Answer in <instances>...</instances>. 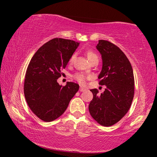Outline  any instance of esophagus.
Wrapping results in <instances>:
<instances>
[{"label":"esophagus","mask_w":157,"mask_h":157,"mask_svg":"<svg viewBox=\"0 0 157 157\" xmlns=\"http://www.w3.org/2000/svg\"><path fill=\"white\" fill-rule=\"evenodd\" d=\"M86 91V89H85V88L82 87V86H81L80 89H79V91H81V92H83V91Z\"/></svg>","instance_id":"34e87169"}]
</instances>
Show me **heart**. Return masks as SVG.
Returning <instances> with one entry per match:
<instances>
[{
  "instance_id": "1",
  "label": "heart",
  "mask_w": 157,
  "mask_h": 157,
  "mask_svg": "<svg viewBox=\"0 0 157 157\" xmlns=\"http://www.w3.org/2000/svg\"><path fill=\"white\" fill-rule=\"evenodd\" d=\"M86 55L88 59H89L90 62L95 61V60H98V57L97 54L95 52H94L93 51H87L86 53ZM75 59H76V54H73L69 59V63H72ZM74 78L78 81L80 84L85 85L86 83V81L91 78V76L84 74L83 73H77V74L74 75Z\"/></svg>"
}]
</instances>
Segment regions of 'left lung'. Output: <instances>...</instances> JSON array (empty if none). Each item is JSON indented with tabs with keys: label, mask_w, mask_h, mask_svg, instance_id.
Segmentation results:
<instances>
[{
	"label": "left lung",
	"mask_w": 157,
	"mask_h": 157,
	"mask_svg": "<svg viewBox=\"0 0 157 157\" xmlns=\"http://www.w3.org/2000/svg\"><path fill=\"white\" fill-rule=\"evenodd\" d=\"M96 48L101 54L103 66L98 79L106 86L98 96L97 89H91L93 99L89 110L98 124L110 126L119 121L129 110L134 95V77L130 61L117 46L99 40Z\"/></svg>",
	"instance_id": "8db88e82"
}]
</instances>
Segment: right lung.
Listing matches in <instances>:
<instances>
[{"mask_svg":"<svg viewBox=\"0 0 157 157\" xmlns=\"http://www.w3.org/2000/svg\"><path fill=\"white\" fill-rule=\"evenodd\" d=\"M79 44L56 38L43 45L28 66L24 81V95L29 108L42 121L56 119L66 110L78 91L77 83L60 86L57 79Z\"/></svg>","mask_w":157,"mask_h":157,"instance_id":"right-lung-1","label":"right lung"}]
</instances>
